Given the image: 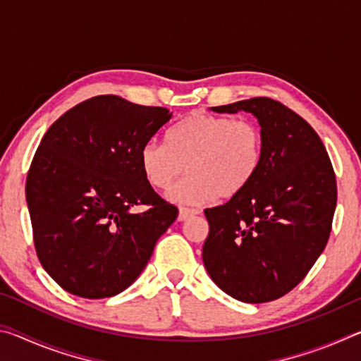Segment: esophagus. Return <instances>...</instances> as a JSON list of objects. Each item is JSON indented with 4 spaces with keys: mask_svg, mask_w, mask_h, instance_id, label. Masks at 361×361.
<instances>
[{
    "mask_svg": "<svg viewBox=\"0 0 361 361\" xmlns=\"http://www.w3.org/2000/svg\"><path fill=\"white\" fill-rule=\"evenodd\" d=\"M200 210L197 209H185V207H181L180 213H178V221H185L189 216H194V215H199Z\"/></svg>",
    "mask_w": 361,
    "mask_h": 361,
    "instance_id": "1",
    "label": "esophagus"
}]
</instances>
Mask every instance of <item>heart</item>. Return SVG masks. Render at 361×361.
<instances>
[{"mask_svg": "<svg viewBox=\"0 0 361 361\" xmlns=\"http://www.w3.org/2000/svg\"><path fill=\"white\" fill-rule=\"evenodd\" d=\"M261 164L258 126L202 111L181 119L170 130L169 143L149 140L140 151L142 172L156 189H167L189 169L169 191L173 202L189 205L210 202L216 195H239L255 180Z\"/></svg>", "mask_w": 361, "mask_h": 361, "instance_id": "b5f03b06", "label": "heart"}]
</instances>
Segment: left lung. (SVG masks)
<instances>
[{"instance_id": "obj_1", "label": "left lung", "mask_w": 361, "mask_h": 361, "mask_svg": "<svg viewBox=\"0 0 361 361\" xmlns=\"http://www.w3.org/2000/svg\"><path fill=\"white\" fill-rule=\"evenodd\" d=\"M252 113L262 135V164L250 186L205 209L204 266L219 288L242 302L282 298L325 250L338 200L334 170L317 132L267 97L213 106Z\"/></svg>"}]
</instances>
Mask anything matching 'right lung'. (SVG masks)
I'll return each instance as SVG.
<instances>
[{"instance_id":"right-lung-1","label":"right lung","mask_w":361,"mask_h":361,"mask_svg":"<svg viewBox=\"0 0 361 361\" xmlns=\"http://www.w3.org/2000/svg\"><path fill=\"white\" fill-rule=\"evenodd\" d=\"M170 118L167 108L99 95L60 116L42 137L27 204L36 255L65 291L102 299L129 288L178 216L140 166L142 146ZM137 204L147 210L132 212Z\"/></svg>"}]
</instances>
